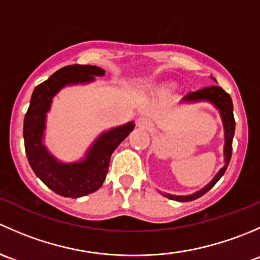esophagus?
<instances>
[{"label":"esophagus","instance_id":"34e87169","mask_svg":"<svg viewBox=\"0 0 260 260\" xmlns=\"http://www.w3.org/2000/svg\"><path fill=\"white\" fill-rule=\"evenodd\" d=\"M136 123H137V127L145 128V129H148V128L151 127V120L147 117H140Z\"/></svg>","mask_w":260,"mask_h":260}]
</instances>
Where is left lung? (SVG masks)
Masks as SVG:
<instances>
[{
	"mask_svg": "<svg viewBox=\"0 0 260 260\" xmlns=\"http://www.w3.org/2000/svg\"><path fill=\"white\" fill-rule=\"evenodd\" d=\"M212 79H214V78H212ZM182 101L183 102L206 101L214 104V106L219 109L220 115H221L222 124H224V136H225V146H224L225 165L224 167L217 172L216 176H215L214 179H212L210 182L205 186V187L201 188V190L198 191V192L192 193V195H187V196H176V195H170V193H162V195L171 199V200L186 203V201L196 200V199L205 195L210 188L214 187L215 183L221 179V176L225 174V171H226V167L228 165H229L230 158H232V152H233L232 145H233V137H234V132H235V119H234V114H233L232 98H230L229 94H228L221 86H217V85L206 86V88L200 89V90L188 93Z\"/></svg>",
	"mask_w": 260,
	"mask_h": 260,
	"instance_id": "8db88e82",
	"label": "left lung"
}]
</instances>
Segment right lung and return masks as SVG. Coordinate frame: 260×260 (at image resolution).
<instances>
[{
    "label": "right lung",
    "instance_id": "add662e5",
    "mask_svg": "<svg viewBox=\"0 0 260 260\" xmlns=\"http://www.w3.org/2000/svg\"><path fill=\"white\" fill-rule=\"evenodd\" d=\"M104 70L93 65H68L39 84L31 95L30 107L23 119V141L28 164L49 188L64 198H81L103 185L114 149L135 128V123L103 132L90 146L83 161L62 164L57 161L43 143L46 113L52 98L69 84L90 83L103 77Z\"/></svg>",
    "mask_w": 260,
    "mask_h": 260
}]
</instances>
